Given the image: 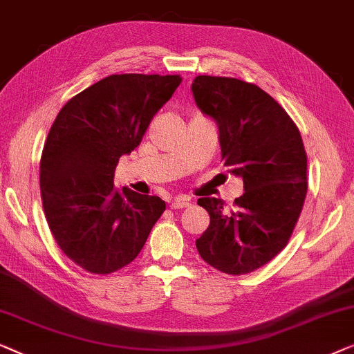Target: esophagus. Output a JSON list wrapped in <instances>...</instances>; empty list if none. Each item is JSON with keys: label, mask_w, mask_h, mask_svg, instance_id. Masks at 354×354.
<instances>
[{"label": "esophagus", "mask_w": 354, "mask_h": 354, "mask_svg": "<svg viewBox=\"0 0 354 354\" xmlns=\"http://www.w3.org/2000/svg\"><path fill=\"white\" fill-rule=\"evenodd\" d=\"M191 205H192L191 198L184 197V196L176 197L175 201L171 202V208H173V210H179V208H187V207H191Z\"/></svg>", "instance_id": "obj_1"}]
</instances>
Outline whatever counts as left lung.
<instances>
[{
	"instance_id": "obj_1",
	"label": "left lung",
	"mask_w": 354,
	"mask_h": 354,
	"mask_svg": "<svg viewBox=\"0 0 354 354\" xmlns=\"http://www.w3.org/2000/svg\"><path fill=\"white\" fill-rule=\"evenodd\" d=\"M192 94L197 107L216 122L223 162L242 178L245 191L229 213L220 198H198L210 226L196 247L218 271L247 274L287 245L301 213L308 191L301 134L288 113L253 83L198 75Z\"/></svg>"
}]
</instances>
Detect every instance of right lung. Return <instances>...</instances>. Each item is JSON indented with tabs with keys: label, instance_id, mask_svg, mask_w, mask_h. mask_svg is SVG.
<instances>
[{
	"label": "right lung",
	"instance_id": "obj_1",
	"mask_svg": "<svg viewBox=\"0 0 354 354\" xmlns=\"http://www.w3.org/2000/svg\"><path fill=\"white\" fill-rule=\"evenodd\" d=\"M179 83V75L106 77L73 96L49 129L39 162L44 216L84 271L111 274L131 263L165 212L160 197L113 187V173Z\"/></svg>",
	"mask_w": 354,
	"mask_h": 354
}]
</instances>
